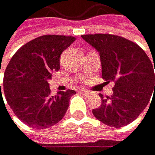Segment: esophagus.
Listing matches in <instances>:
<instances>
[{
	"mask_svg": "<svg viewBox=\"0 0 155 155\" xmlns=\"http://www.w3.org/2000/svg\"><path fill=\"white\" fill-rule=\"evenodd\" d=\"M78 91H79V93H83V94H85V95H86V94H89L88 91H87V90H85V89H79Z\"/></svg>",
	"mask_w": 155,
	"mask_h": 155,
	"instance_id": "esophagus-1",
	"label": "esophagus"
}]
</instances>
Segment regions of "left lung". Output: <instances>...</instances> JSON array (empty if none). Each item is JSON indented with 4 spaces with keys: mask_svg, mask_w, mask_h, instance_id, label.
Here are the masks:
<instances>
[{
    "mask_svg": "<svg viewBox=\"0 0 155 155\" xmlns=\"http://www.w3.org/2000/svg\"><path fill=\"white\" fill-rule=\"evenodd\" d=\"M81 37L100 54L103 78L115 82L111 97L101 94V104L93 109V115L111 127L128 125L154 95V63L137 44L118 35L98 33Z\"/></svg>",
    "mask_w": 155,
    "mask_h": 155,
    "instance_id": "1",
    "label": "left lung"
}]
</instances>
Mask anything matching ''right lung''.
<instances>
[{"label":"right lung","mask_w":155,"mask_h":155,"mask_svg":"<svg viewBox=\"0 0 155 155\" xmlns=\"http://www.w3.org/2000/svg\"><path fill=\"white\" fill-rule=\"evenodd\" d=\"M76 37L43 35L29 41L12 56L5 69L4 91L8 105L30 127L46 129L64 117L74 90L51 96L49 79L60 69V55ZM1 85V83H0Z\"/></svg>","instance_id":"right-lung-1"}]
</instances>
